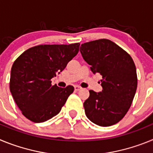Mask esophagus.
Returning <instances> with one entry per match:
<instances>
[{
    "label": "esophagus",
    "instance_id": "1",
    "mask_svg": "<svg viewBox=\"0 0 153 153\" xmlns=\"http://www.w3.org/2000/svg\"><path fill=\"white\" fill-rule=\"evenodd\" d=\"M74 90H75L76 91H78V90H81V87L79 86H74Z\"/></svg>",
    "mask_w": 153,
    "mask_h": 153
}]
</instances>
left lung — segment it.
<instances>
[{
  "instance_id": "1",
  "label": "left lung",
  "mask_w": 153,
  "mask_h": 153,
  "mask_svg": "<svg viewBox=\"0 0 153 153\" xmlns=\"http://www.w3.org/2000/svg\"><path fill=\"white\" fill-rule=\"evenodd\" d=\"M79 51L92 72L102 77V91L90 90L83 103L86 117L100 126L114 125L125 117L136 94L134 62L128 53L107 39L84 43Z\"/></svg>"
}]
</instances>
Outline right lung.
I'll list each match as a JSON object with an SVG mask.
<instances>
[{"mask_svg": "<svg viewBox=\"0 0 153 153\" xmlns=\"http://www.w3.org/2000/svg\"><path fill=\"white\" fill-rule=\"evenodd\" d=\"M79 47V43L35 46L14 61L10 91L26 118L33 123H43L60 113L74 87L52 86L51 79L64 70L78 53Z\"/></svg>", "mask_w": 153, "mask_h": 153, "instance_id": "add662e5", "label": "right lung"}]
</instances>
